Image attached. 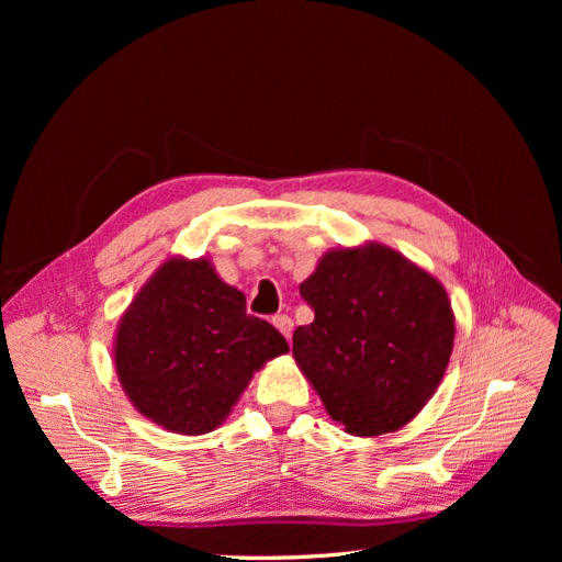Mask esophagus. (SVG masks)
Masks as SVG:
<instances>
[{"mask_svg":"<svg viewBox=\"0 0 562 562\" xmlns=\"http://www.w3.org/2000/svg\"><path fill=\"white\" fill-rule=\"evenodd\" d=\"M271 323H274L277 330H279L285 339H291V333H293V318H291V316L279 314V316L271 318Z\"/></svg>","mask_w":562,"mask_h":562,"instance_id":"34e87169","label":"esophagus"}]
</instances>
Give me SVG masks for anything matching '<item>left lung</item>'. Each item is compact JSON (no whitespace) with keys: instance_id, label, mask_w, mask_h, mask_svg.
Masks as SVG:
<instances>
[{"instance_id":"obj_1","label":"left lung","mask_w":562,"mask_h":562,"mask_svg":"<svg viewBox=\"0 0 562 562\" xmlns=\"http://www.w3.org/2000/svg\"><path fill=\"white\" fill-rule=\"evenodd\" d=\"M314 310L293 356L328 415L353 436L413 422L446 375L454 314L443 283L378 241L323 252L300 283Z\"/></svg>"}]
</instances>
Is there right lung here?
I'll return each mask as SVG.
<instances>
[{
	"instance_id": "1",
	"label": "right lung",
	"mask_w": 562,
	"mask_h": 562,
	"mask_svg": "<svg viewBox=\"0 0 562 562\" xmlns=\"http://www.w3.org/2000/svg\"><path fill=\"white\" fill-rule=\"evenodd\" d=\"M288 351L271 323L246 314V295L209 258H168L133 297L114 333V370L135 411L157 427L217 429L252 372Z\"/></svg>"
}]
</instances>
